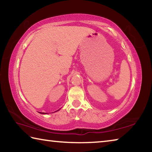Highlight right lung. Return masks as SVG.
I'll use <instances>...</instances> for the list:
<instances>
[{"label": "right lung", "mask_w": 152, "mask_h": 152, "mask_svg": "<svg viewBox=\"0 0 152 152\" xmlns=\"http://www.w3.org/2000/svg\"><path fill=\"white\" fill-rule=\"evenodd\" d=\"M42 113V114H43V113ZM43 114H44V113H43Z\"/></svg>", "instance_id": "obj_1"}]
</instances>
